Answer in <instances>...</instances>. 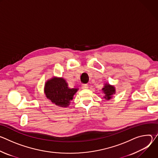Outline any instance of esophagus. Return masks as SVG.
<instances>
[{
  "label": "esophagus",
  "instance_id": "esophagus-1",
  "mask_svg": "<svg viewBox=\"0 0 158 158\" xmlns=\"http://www.w3.org/2000/svg\"><path fill=\"white\" fill-rule=\"evenodd\" d=\"M81 87H82V89H87V88H88V85H86V84H82V85H81Z\"/></svg>",
  "mask_w": 158,
  "mask_h": 158
}]
</instances>
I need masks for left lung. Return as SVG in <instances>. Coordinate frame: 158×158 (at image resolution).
Wrapping results in <instances>:
<instances>
[{
	"label": "left lung",
	"instance_id": "obj_1",
	"mask_svg": "<svg viewBox=\"0 0 158 158\" xmlns=\"http://www.w3.org/2000/svg\"><path fill=\"white\" fill-rule=\"evenodd\" d=\"M102 91L104 94V98L106 100H110L113 97V95L116 94V87L114 85H110L108 83H105Z\"/></svg>",
	"mask_w": 158,
	"mask_h": 158
}]
</instances>
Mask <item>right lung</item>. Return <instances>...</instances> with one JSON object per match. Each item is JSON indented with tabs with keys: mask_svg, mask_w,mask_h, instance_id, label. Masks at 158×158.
I'll use <instances>...</instances> for the list:
<instances>
[{
	"mask_svg": "<svg viewBox=\"0 0 158 158\" xmlns=\"http://www.w3.org/2000/svg\"><path fill=\"white\" fill-rule=\"evenodd\" d=\"M79 88H71L65 79L52 77L44 85V92L46 97L52 103L62 107H67Z\"/></svg>",
	"mask_w": 158,
	"mask_h": 158,
	"instance_id": "right-lung-1",
	"label": "right lung"
}]
</instances>
